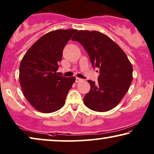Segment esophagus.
Instances as JSON below:
<instances>
[{"label": "esophagus", "instance_id": "34e87169", "mask_svg": "<svg viewBox=\"0 0 154 154\" xmlns=\"http://www.w3.org/2000/svg\"><path fill=\"white\" fill-rule=\"evenodd\" d=\"M83 81V80L82 79H80V78H75V82H76V83H80V82H81Z\"/></svg>", "mask_w": 154, "mask_h": 154}]
</instances>
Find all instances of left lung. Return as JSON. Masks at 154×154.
Listing matches in <instances>:
<instances>
[{
  "mask_svg": "<svg viewBox=\"0 0 154 154\" xmlns=\"http://www.w3.org/2000/svg\"><path fill=\"white\" fill-rule=\"evenodd\" d=\"M83 46L94 68L100 69L98 82L89 80L90 90L83 102L91 110L104 112L116 106L129 89L132 66L123 50L104 33L79 31L72 38Z\"/></svg>",
  "mask_w": 154,
  "mask_h": 154,
  "instance_id": "8db88e82",
  "label": "left lung"
}]
</instances>
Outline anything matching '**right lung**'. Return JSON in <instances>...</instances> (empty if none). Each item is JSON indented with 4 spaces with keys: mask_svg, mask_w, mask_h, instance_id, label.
I'll use <instances>...</instances> for the list:
<instances>
[{
    "mask_svg": "<svg viewBox=\"0 0 154 154\" xmlns=\"http://www.w3.org/2000/svg\"><path fill=\"white\" fill-rule=\"evenodd\" d=\"M75 29L50 31L26 52L20 66V82L27 101L42 113H52L65 104L75 77L57 75L63 50Z\"/></svg>",
    "mask_w": 154,
    "mask_h": 154,
    "instance_id": "right-lung-1",
    "label": "right lung"
}]
</instances>
